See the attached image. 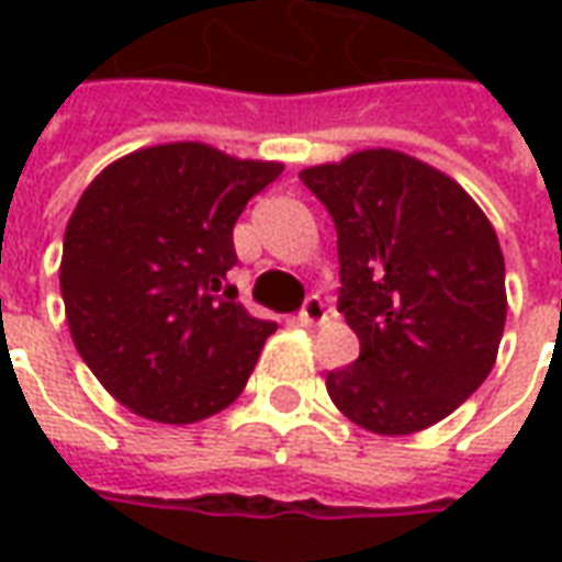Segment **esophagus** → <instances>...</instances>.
I'll use <instances>...</instances> for the list:
<instances>
[{
  "label": "esophagus",
  "instance_id": "34e87169",
  "mask_svg": "<svg viewBox=\"0 0 562 562\" xmlns=\"http://www.w3.org/2000/svg\"><path fill=\"white\" fill-rule=\"evenodd\" d=\"M325 318H328V310H325V304H322V297H316V294H313V297H306L304 310L297 313V322L313 328V325H322Z\"/></svg>",
  "mask_w": 562,
  "mask_h": 562
}]
</instances>
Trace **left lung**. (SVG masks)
<instances>
[{"instance_id": "1", "label": "left lung", "mask_w": 562, "mask_h": 562, "mask_svg": "<svg viewBox=\"0 0 562 562\" xmlns=\"http://www.w3.org/2000/svg\"><path fill=\"white\" fill-rule=\"evenodd\" d=\"M328 207L340 252V313L361 355L325 385L349 422L418 434L482 385L506 328V261L472 195L389 147L301 171Z\"/></svg>"}]
</instances>
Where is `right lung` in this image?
Segmentation results:
<instances>
[{
  "instance_id": "right-lung-1",
  "label": "right lung",
  "mask_w": 562,
  "mask_h": 562,
  "mask_svg": "<svg viewBox=\"0 0 562 562\" xmlns=\"http://www.w3.org/2000/svg\"><path fill=\"white\" fill-rule=\"evenodd\" d=\"M282 168L173 140L111 161L83 189L59 261L68 330L140 418L204 422L246 389L277 322L249 316L228 285L232 232Z\"/></svg>"
}]
</instances>
